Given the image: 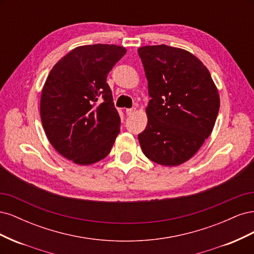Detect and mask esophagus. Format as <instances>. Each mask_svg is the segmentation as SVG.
Returning <instances> with one entry per match:
<instances>
[{
    "instance_id": "34e87169",
    "label": "esophagus",
    "mask_w": 254,
    "mask_h": 254,
    "mask_svg": "<svg viewBox=\"0 0 254 254\" xmlns=\"http://www.w3.org/2000/svg\"><path fill=\"white\" fill-rule=\"evenodd\" d=\"M135 108H131V109H126V114L127 115H133L135 113Z\"/></svg>"
}]
</instances>
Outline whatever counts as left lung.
I'll list each match as a JSON object with an SVG mask.
<instances>
[{
	"mask_svg": "<svg viewBox=\"0 0 254 254\" xmlns=\"http://www.w3.org/2000/svg\"><path fill=\"white\" fill-rule=\"evenodd\" d=\"M148 94L147 126L137 135L152 162H187L209 137L219 110L218 90L206 66L193 54L165 44L137 50Z\"/></svg>",
	"mask_w": 254,
	"mask_h": 254,
	"instance_id": "1",
	"label": "left lung"
}]
</instances>
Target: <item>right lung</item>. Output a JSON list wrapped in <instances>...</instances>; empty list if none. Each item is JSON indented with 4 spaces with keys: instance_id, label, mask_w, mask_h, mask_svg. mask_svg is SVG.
Masks as SVG:
<instances>
[{
    "instance_id": "1",
    "label": "right lung",
    "mask_w": 254,
    "mask_h": 254,
    "mask_svg": "<svg viewBox=\"0 0 254 254\" xmlns=\"http://www.w3.org/2000/svg\"><path fill=\"white\" fill-rule=\"evenodd\" d=\"M126 52L115 44L81 45L61 58L45 80L40 99L45 134L76 164L106 158L120 133L121 119L106 81Z\"/></svg>"
}]
</instances>
